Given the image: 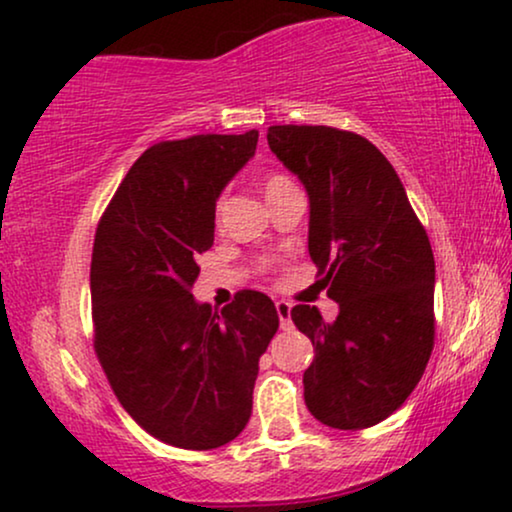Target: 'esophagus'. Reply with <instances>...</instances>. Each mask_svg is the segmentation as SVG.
<instances>
[{"label": "esophagus", "instance_id": "34e87169", "mask_svg": "<svg viewBox=\"0 0 512 512\" xmlns=\"http://www.w3.org/2000/svg\"><path fill=\"white\" fill-rule=\"evenodd\" d=\"M275 308H277V317H280L282 329H289L291 327V303L277 301Z\"/></svg>", "mask_w": 512, "mask_h": 512}]
</instances>
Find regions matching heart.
I'll return each instance as SVG.
<instances>
[{"mask_svg":"<svg viewBox=\"0 0 512 512\" xmlns=\"http://www.w3.org/2000/svg\"><path fill=\"white\" fill-rule=\"evenodd\" d=\"M289 181L284 176H270L268 178V183H265V192H270V190H275V188H282V185H287Z\"/></svg>","mask_w":512,"mask_h":512,"instance_id":"1","label":"heart"}]
</instances>
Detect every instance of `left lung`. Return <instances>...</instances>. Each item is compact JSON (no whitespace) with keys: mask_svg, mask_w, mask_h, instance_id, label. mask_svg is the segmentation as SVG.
Returning a JSON list of instances; mask_svg holds the SVG:
<instances>
[{"mask_svg":"<svg viewBox=\"0 0 512 512\" xmlns=\"http://www.w3.org/2000/svg\"><path fill=\"white\" fill-rule=\"evenodd\" d=\"M268 145L308 192V251L338 303L334 322L315 305L291 310L315 348L305 407L329 428L376 426L402 407L433 353L428 235L393 164L367 138L282 124L270 126Z\"/></svg>","mask_w":512,"mask_h":512,"instance_id":"1","label":"left lung"}]
</instances>
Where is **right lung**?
<instances>
[{
    "mask_svg": "<svg viewBox=\"0 0 512 512\" xmlns=\"http://www.w3.org/2000/svg\"><path fill=\"white\" fill-rule=\"evenodd\" d=\"M256 143V129L155 143L96 230V355L126 414L181 449H216L242 433L258 360L280 327L261 291H240L221 315L190 291L214 244L218 197Z\"/></svg>",
    "mask_w": 512,
    "mask_h": 512,
    "instance_id": "obj_1",
    "label": "right lung"
}]
</instances>
